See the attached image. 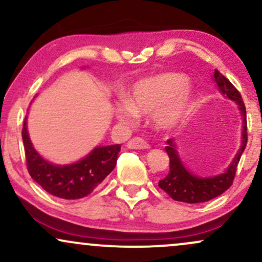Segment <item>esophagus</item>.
Wrapping results in <instances>:
<instances>
[{"label":"esophagus","mask_w":262,"mask_h":262,"mask_svg":"<svg viewBox=\"0 0 262 262\" xmlns=\"http://www.w3.org/2000/svg\"><path fill=\"white\" fill-rule=\"evenodd\" d=\"M127 146L129 149H137V150H141V149H148L149 148V144L146 143L143 138L139 137H134L132 138L130 140L128 141Z\"/></svg>","instance_id":"1"}]
</instances>
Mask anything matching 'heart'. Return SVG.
Wrapping results in <instances>:
<instances>
[{"label": "heart", "instance_id": "obj_1", "mask_svg": "<svg viewBox=\"0 0 262 262\" xmlns=\"http://www.w3.org/2000/svg\"><path fill=\"white\" fill-rule=\"evenodd\" d=\"M188 80L177 73L162 74L138 82L129 92L127 101L117 104V118L123 123L134 121L135 113L155 112L159 127L170 128L182 118L189 102Z\"/></svg>", "mask_w": 262, "mask_h": 262}]
</instances>
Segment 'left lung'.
<instances>
[{
	"label": "left lung",
	"instance_id": "left-lung-1",
	"mask_svg": "<svg viewBox=\"0 0 262 262\" xmlns=\"http://www.w3.org/2000/svg\"><path fill=\"white\" fill-rule=\"evenodd\" d=\"M213 79L223 95L235 101L243 117V132H242V146L237 154L234 156L233 161L224 173L213 177H198L192 175L183 166L179 152L176 150L175 141L167 140V146H165L167 155L170 158V171L165 179L159 181V187L164 189L169 196L175 201L185 203H202L213 198L221 196L223 192L233 185L235 177L236 167L242 158L243 151L245 150L248 143V125H246V110L243 102L242 95L235 89L227 77L223 76L218 70H214Z\"/></svg>",
	"mask_w": 262,
	"mask_h": 262
}]
</instances>
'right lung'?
Masks as SVG:
<instances>
[{"label":"right lung","instance_id":"1","mask_svg":"<svg viewBox=\"0 0 262 262\" xmlns=\"http://www.w3.org/2000/svg\"><path fill=\"white\" fill-rule=\"evenodd\" d=\"M22 138L29 175L48 193L62 200L89 196L112 172L121 151L119 144L98 146L75 164L54 165L44 160L33 148L27 130V117L23 121Z\"/></svg>","mask_w":262,"mask_h":262}]
</instances>
